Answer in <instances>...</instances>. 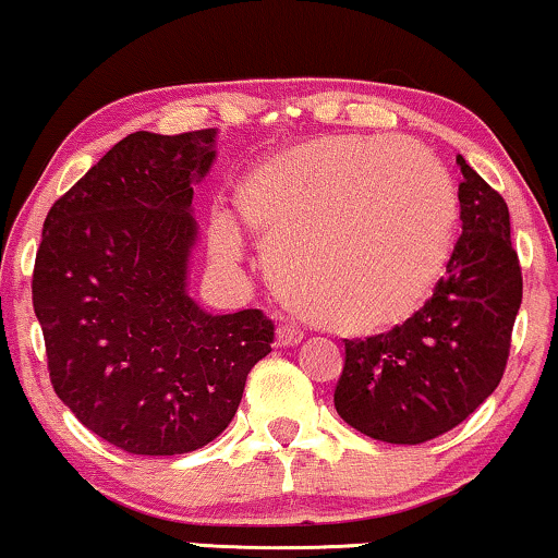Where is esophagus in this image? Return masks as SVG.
Instances as JSON below:
<instances>
[{"label":"esophagus","instance_id":"1","mask_svg":"<svg viewBox=\"0 0 558 558\" xmlns=\"http://www.w3.org/2000/svg\"><path fill=\"white\" fill-rule=\"evenodd\" d=\"M275 348H280V350H288V348H295V344H301V335L299 331H293V329H286V327H280L278 331H275Z\"/></svg>","mask_w":558,"mask_h":558}]
</instances>
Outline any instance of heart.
<instances>
[{"mask_svg": "<svg viewBox=\"0 0 558 558\" xmlns=\"http://www.w3.org/2000/svg\"><path fill=\"white\" fill-rule=\"evenodd\" d=\"M265 246L275 288L316 327L350 340L391 335L417 316L446 272L458 218L446 169L414 144L324 136L257 161L234 190ZM236 265L229 216L208 229Z\"/></svg>", "mask_w": 558, "mask_h": 558, "instance_id": "b5f03b06", "label": "heart"}]
</instances>
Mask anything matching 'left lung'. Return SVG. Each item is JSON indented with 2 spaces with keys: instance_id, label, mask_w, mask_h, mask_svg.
Masks as SVG:
<instances>
[{
  "instance_id": "8db88e82",
  "label": "left lung",
  "mask_w": 558,
  "mask_h": 558,
  "mask_svg": "<svg viewBox=\"0 0 558 558\" xmlns=\"http://www.w3.org/2000/svg\"><path fill=\"white\" fill-rule=\"evenodd\" d=\"M463 234L446 278L407 327L344 342L337 414L363 435L417 446L461 425L502 380L523 301L510 210L458 154Z\"/></svg>"
}]
</instances>
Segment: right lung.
<instances>
[{"label":"right lung","instance_id":"obj_1","mask_svg":"<svg viewBox=\"0 0 558 558\" xmlns=\"http://www.w3.org/2000/svg\"><path fill=\"white\" fill-rule=\"evenodd\" d=\"M216 129L118 141L44 223L33 308L56 397L84 427L136 456L208 446L234 420L270 352L257 308L210 314L190 295L193 185Z\"/></svg>","mask_w":558,"mask_h":558}]
</instances>
